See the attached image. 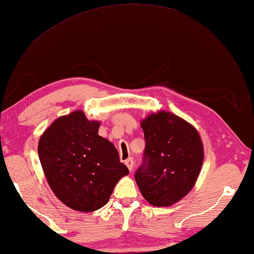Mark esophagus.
Returning <instances> with one entry per match:
<instances>
[{
  "label": "esophagus",
  "mask_w": 254,
  "mask_h": 254,
  "mask_svg": "<svg viewBox=\"0 0 254 254\" xmlns=\"http://www.w3.org/2000/svg\"><path fill=\"white\" fill-rule=\"evenodd\" d=\"M125 164H126L128 170H129L130 172L133 171V167H134V159H133V158H128V159L125 160Z\"/></svg>",
  "instance_id": "1"
}]
</instances>
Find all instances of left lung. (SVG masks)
<instances>
[{
    "instance_id": "obj_1",
    "label": "left lung",
    "mask_w": 254,
    "mask_h": 254,
    "mask_svg": "<svg viewBox=\"0 0 254 254\" xmlns=\"http://www.w3.org/2000/svg\"><path fill=\"white\" fill-rule=\"evenodd\" d=\"M144 163L135 173L142 196L157 207L171 206L190 192L199 175L204 146L198 130L167 111L141 121Z\"/></svg>"
}]
</instances>
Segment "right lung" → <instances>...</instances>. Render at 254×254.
<instances>
[{"label":"right lung","mask_w":254,"mask_h":254,"mask_svg":"<svg viewBox=\"0 0 254 254\" xmlns=\"http://www.w3.org/2000/svg\"><path fill=\"white\" fill-rule=\"evenodd\" d=\"M100 125L76 110L57 118L40 137L38 153L48 185L74 211L103 207L119 180L129 174L116 146L98 135Z\"/></svg>","instance_id":"1"}]
</instances>
